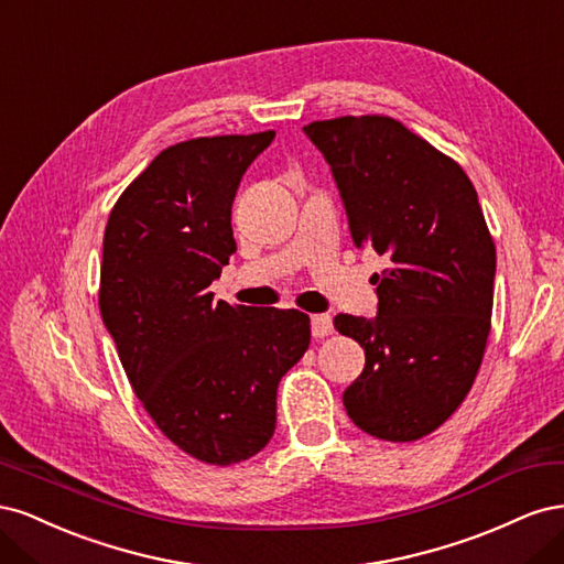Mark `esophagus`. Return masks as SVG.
<instances>
[{
    "label": "esophagus",
    "instance_id": "1",
    "mask_svg": "<svg viewBox=\"0 0 564 564\" xmlns=\"http://www.w3.org/2000/svg\"><path fill=\"white\" fill-rule=\"evenodd\" d=\"M334 332V319L329 315H311V334L313 338H324Z\"/></svg>",
    "mask_w": 564,
    "mask_h": 564
}]
</instances>
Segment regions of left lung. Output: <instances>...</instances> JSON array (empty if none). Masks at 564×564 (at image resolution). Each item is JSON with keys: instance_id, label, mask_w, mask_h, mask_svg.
<instances>
[{"instance_id": "obj_1", "label": "left lung", "mask_w": 564, "mask_h": 564, "mask_svg": "<svg viewBox=\"0 0 564 564\" xmlns=\"http://www.w3.org/2000/svg\"><path fill=\"white\" fill-rule=\"evenodd\" d=\"M303 133L332 169L355 247L388 259L371 278L377 317H334L367 357L346 412L379 440H419L464 402L487 346L497 249L477 193L452 158L392 117L324 119Z\"/></svg>"}]
</instances>
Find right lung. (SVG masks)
Segmentation results:
<instances>
[{
    "mask_svg": "<svg viewBox=\"0 0 564 564\" xmlns=\"http://www.w3.org/2000/svg\"><path fill=\"white\" fill-rule=\"evenodd\" d=\"M275 131L162 150L119 195L104 237L98 305L127 379L158 429L204 464L259 454L278 383L311 344L299 311L214 303L237 251L232 202Z\"/></svg>",
    "mask_w": 564,
    "mask_h": 564,
    "instance_id": "obj_1",
    "label": "right lung"
}]
</instances>
